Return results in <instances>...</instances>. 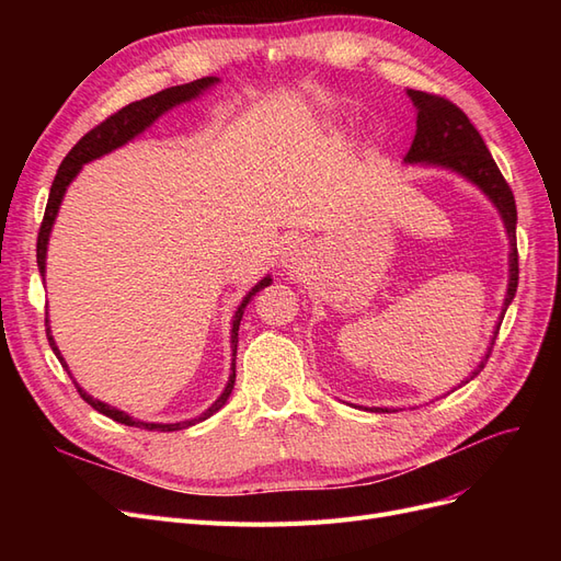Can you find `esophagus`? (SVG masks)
Masks as SVG:
<instances>
[{"label": "esophagus", "mask_w": 561, "mask_h": 561, "mask_svg": "<svg viewBox=\"0 0 561 561\" xmlns=\"http://www.w3.org/2000/svg\"><path fill=\"white\" fill-rule=\"evenodd\" d=\"M304 243L299 239L295 241H287L285 245V252H283V264L290 266V268H299V264L304 262Z\"/></svg>", "instance_id": "esophagus-1"}]
</instances>
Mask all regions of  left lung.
Returning <instances> with one entry per match:
<instances>
[{
  "instance_id": "obj_1",
  "label": "left lung",
  "mask_w": 561,
  "mask_h": 561,
  "mask_svg": "<svg viewBox=\"0 0 561 561\" xmlns=\"http://www.w3.org/2000/svg\"><path fill=\"white\" fill-rule=\"evenodd\" d=\"M407 95L412 98V103L416 107V135H414V142H412L410 151H407L404 161L449 168V171L466 178L474 186H480V190L489 196V201L494 203L496 210L501 213L507 239H511V280H507L503 313L499 318L494 336H491V346L484 355V360L463 381V383H468L484 369V363L489 360V353H491V348H494V339L499 336L501 320L517 293V280H519L517 239H515L517 206H515L513 190L507 186L494 157L489 154L482 135L470 124L466 112L461 107H456L454 103H449L447 98H439L433 93L410 89L407 91ZM371 412H388V410H383V407H375Z\"/></svg>"
}]
</instances>
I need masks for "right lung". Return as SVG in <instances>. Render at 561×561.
<instances>
[{
	"label": "right lung",
	"mask_w": 561,
	"mask_h": 561,
	"mask_svg": "<svg viewBox=\"0 0 561 561\" xmlns=\"http://www.w3.org/2000/svg\"><path fill=\"white\" fill-rule=\"evenodd\" d=\"M219 79L217 77H203V79H196V81H190V83H182V87H171L165 91H159L154 95L149 98H142V100H135V103L122 107L118 112H114L112 116H107L103 124H98L93 130H89L83 138L70 149V154H67L58 168L56 173V180L54 184H50V194H48V203H46V213H44V219H42V227H39V236H37V264H39V274L44 276L46 271V245H48V236H50V229H54V222H56V215H58V208L62 203V196L67 192V186H70V182L77 178V173L81 171L83 163H89L93 159H100L103 154H110L112 149L126 145L128 140H133L135 135H140L145 128H149L151 124L157 122V118L161 114H165L168 110H173L175 105H182V103H190V100L198 98L203 91H208L210 87H215ZM266 285H271V276L262 278L257 285L252 287V290L243 297L239 311L233 313V322H231V351H233V358H231V375H229V381L222 390V396H219L206 412H203L201 416L196 419H190V421H180V423H149V421H140V419H133L128 416L126 412L116 410V407H110L105 402H100L95 398H91L87 390H83L77 381V390L79 396L87 400L95 412L105 414L118 423H124V426H135V428H145V431H161V433H173V431H182V428H190L194 426V423L198 421H206L208 416H213L217 410H222L225 402L229 400L231 390H233V381H236V344H239V325H241V318H243V311L250 304V299L257 295L260 290H264ZM46 336H48V344L50 348H54L56 358L60 360V365L67 369V363L60 355L54 336H50V328H48V318H46ZM67 375H70L72 379V371L67 369Z\"/></svg>",
	"instance_id": "1"
}]
</instances>
